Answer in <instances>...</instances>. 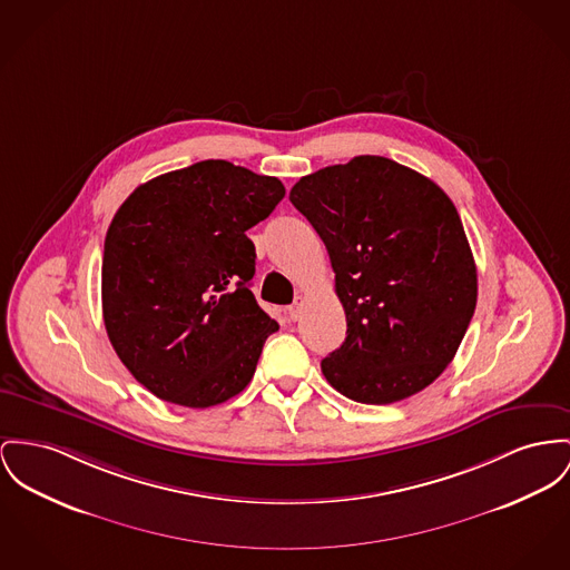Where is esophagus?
Returning <instances> with one entry per match:
<instances>
[{"label": "esophagus", "instance_id": "obj_1", "mask_svg": "<svg viewBox=\"0 0 570 570\" xmlns=\"http://www.w3.org/2000/svg\"><path fill=\"white\" fill-rule=\"evenodd\" d=\"M303 306L304 298L303 296H298V298L294 301V304H289V306H287V317H289L292 322H296V320L301 317V313H303Z\"/></svg>", "mask_w": 570, "mask_h": 570}]
</instances>
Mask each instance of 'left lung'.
<instances>
[{
  "label": "left lung",
  "mask_w": 570,
  "mask_h": 570,
  "mask_svg": "<svg viewBox=\"0 0 570 570\" xmlns=\"http://www.w3.org/2000/svg\"><path fill=\"white\" fill-rule=\"evenodd\" d=\"M289 200L326 244L347 322L322 374L361 404H393L432 384L478 303L450 196L393 159L358 155L306 175Z\"/></svg>",
  "instance_id": "1"
}]
</instances>
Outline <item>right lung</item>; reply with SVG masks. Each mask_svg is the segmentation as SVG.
Returning a JSON list of instances; mask_svg holds the SVG:
<instances>
[{
	"instance_id": "1",
	"label": "right lung",
	"mask_w": 570,
	"mask_h": 570,
	"mask_svg": "<svg viewBox=\"0 0 570 570\" xmlns=\"http://www.w3.org/2000/svg\"><path fill=\"white\" fill-rule=\"evenodd\" d=\"M276 177L225 159L159 175L129 194L106 235L110 343L159 400L209 409L246 389L278 324L257 304L246 230L283 200Z\"/></svg>"
}]
</instances>
